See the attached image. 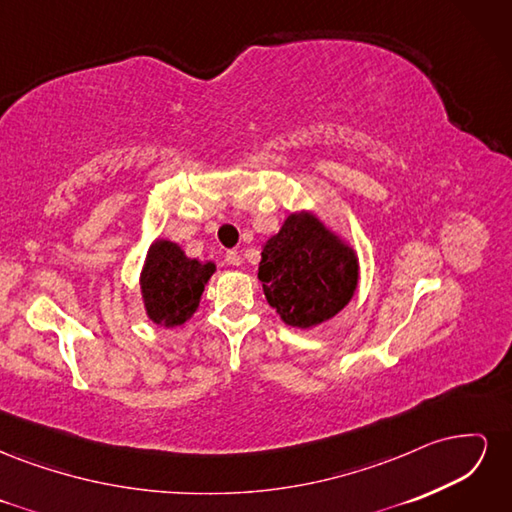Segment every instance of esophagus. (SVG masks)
Here are the masks:
<instances>
[{
	"instance_id": "esophagus-1",
	"label": "esophagus",
	"mask_w": 512,
	"mask_h": 512,
	"mask_svg": "<svg viewBox=\"0 0 512 512\" xmlns=\"http://www.w3.org/2000/svg\"><path fill=\"white\" fill-rule=\"evenodd\" d=\"M226 262L232 267H239L243 260H241V254L237 250H230V252H226Z\"/></svg>"
}]
</instances>
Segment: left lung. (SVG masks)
<instances>
[{
	"label": "left lung",
	"instance_id": "1",
	"mask_svg": "<svg viewBox=\"0 0 512 512\" xmlns=\"http://www.w3.org/2000/svg\"><path fill=\"white\" fill-rule=\"evenodd\" d=\"M258 280L286 324L312 329L350 303L359 284V260L316 215L299 211L262 245Z\"/></svg>",
	"mask_w": 512,
	"mask_h": 512
}]
</instances>
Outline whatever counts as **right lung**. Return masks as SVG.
<instances>
[{
    "instance_id": "add662e5",
    "label": "right lung",
    "mask_w": 512,
    "mask_h": 512,
    "mask_svg": "<svg viewBox=\"0 0 512 512\" xmlns=\"http://www.w3.org/2000/svg\"><path fill=\"white\" fill-rule=\"evenodd\" d=\"M213 273V262L188 258L177 243L158 239L149 247L141 271V292L149 320L164 327H179L192 318Z\"/></svg>"
}]
</instances>
